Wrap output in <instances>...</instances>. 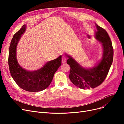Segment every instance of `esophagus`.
Masks as SVG:
<instances>
[{
	"instance_id": "esophagus-1",
	"label": "esophagus",
	"mask_w": 124,
	"mask_h": 124,
	"mask_svg": "<svg viewBox=\"0 0 124 124\" xmlns=\"http://www.w3.org/2000/svg\"><path fill=\"white\" fill-rule=\"evenodd\" d=\"M66 62V57L65 56H63L62 57V63H65Z\"/></svg>"
}]
</instances>
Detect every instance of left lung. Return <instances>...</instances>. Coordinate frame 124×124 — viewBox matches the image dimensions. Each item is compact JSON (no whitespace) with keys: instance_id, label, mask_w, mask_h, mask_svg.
<instances>
[{"instance_id":"1","label":"left lung","mask_w":124,"mask_h":124,"mask_svg":"<svg viewBox=\"0 0 124 124\" xmlns=\"http://www.w3.org/2000/svg\"><path fill=\"white\" fill-rule=\"evenodd\" d=\"M97 31L95 32L96 39L101 43L102 56L100 62L91 68H85L72 56L68 58L67 64L70 66L69 78L72 83L82 89H91L100 85L106 78L113 59V48L110 37L105 30L96 24Z\"/></svg>"}]
</instances>
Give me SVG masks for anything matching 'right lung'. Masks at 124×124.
<instances>
[{
    "mask_svg": "<svg viewBox=\"0 0 124 124\" xmlns=\"http://www.w3.org/2000/svg\"><path fill=\"white\" fill-rule=\"evenodd\" d=\"M26 25L16 33L11 41L9 51L8 63L11 76L16 83L25 91L31 92L42 91L48 87L55 72L62 64V56L47 62L41 68L29 71L18 64L16 58V48L21 36L24 33Z\"/></svg>",
    "mask_w": 124,
    "mask_h": 124,
    "instance_id": "obj_1",
    "label": "right lung"
}]
</instances>
